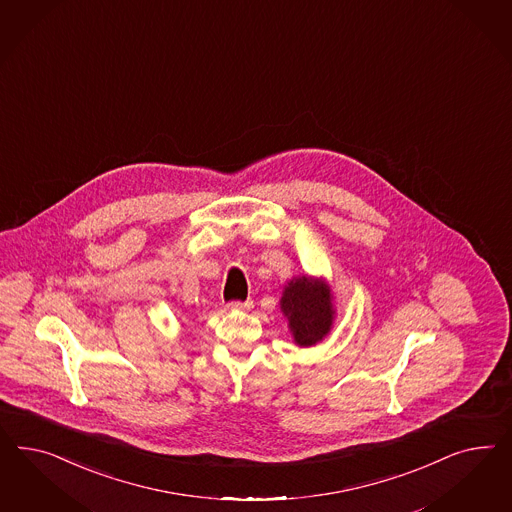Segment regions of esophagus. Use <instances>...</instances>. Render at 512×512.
Returning a JSON list of instances; mask_svg holds the SVG:
<instances>
[{
    "label": "esophagus",
    "instance_id": "1",
    "mask_svg": "<svg viewBox=\"0 0 512 512\" xmlns=\"http://www.w3.org/2000/svg\"><path fill=\"white\" fill-rule=\"evenodd\" d=\"M227 306H229L231 310H249V308L253 306V302H251V300H244V302H242V300H233V302H229Z\"/></svg>",
    "mask_w": 512,
    "mask_h": 512
}]
</instances>
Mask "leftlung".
Wrapping results in <instances>:
<instances>
[{
	"label": "left lung",
	"instance_id": "obj_1",
	"mask_svg": "<svg viewBox=\"0 0 512 512\" xmlns=\"http://www.w3.org/2000/svg\"><path fill=\"white\" fill-rule=\"evenodd\" d=\"M281 311L289 319L295 341L302 347L323 340L334 319L330 291L323 281L296 278L285 287L281 296Z\"/></svg>",
	"mask_w": 512,
	"mask_h": 512
}]
</instances>
